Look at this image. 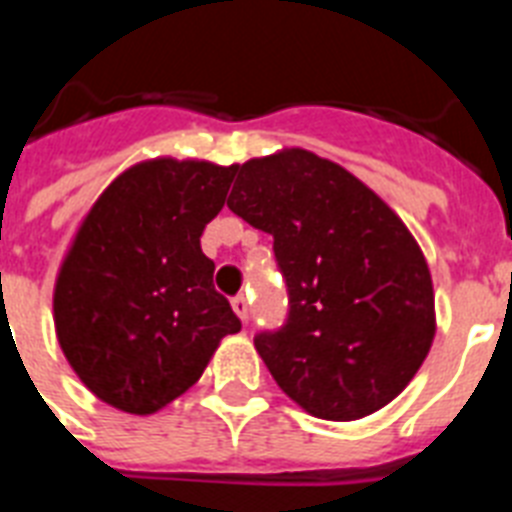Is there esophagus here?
<instances>
[{"instance_id": "obj_1", "label": "esophagus", "mask_w": 512, "mask_h": 512, "mask_svg": "<svg viewBox=\"0 0 512 512\" xmlns=\"http://www.w3.org/2000/svg\"><path fill=\"white\" fill-rule=\"evenodd\" d=\"M231 305H233V311H236V316H239L241 321H247V316H249V303H247V297L244 295H236L231 300Z\"/></svg>"}]
</instances>
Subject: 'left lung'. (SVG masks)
I'll return each mask as SVG.
<instances>
[{"label": "left lung", "instance_id": "8db88e82", "mask_svg": "<svg viewBox=\"0 0 512 512\" xmlns=\"http://www.w3.org/2000/svg\"><path fill=\"white\" fill-rule=\"evenodd\" d=\"M228 209L271 233L287 321L255 335L295 404L361 420L393 401L436 335L433 281L401 217L340 164L292 148L236 167Z\"/></svg>", "mask_w": 512, "mask_h": 512}]
</instances>
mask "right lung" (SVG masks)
<instances>
[{
  "label": "right lung",
  "instance_id": "obj_1",
  "mask_svg": "<svg viewBox=\"0 0 512 512\" xmlns=\"http://www.w3.org/2000/svg\"><path fill=\"white\" fill-rule=\"evenodd\" d=\"M236 167L151 159L92 204L55 281V332L79 380L106 404L154 414L199 380L239 316L212 284L204 225Z\"/></svg>",
  "mask_w": 512,
  "mask_h": 512
}]
</instances>
